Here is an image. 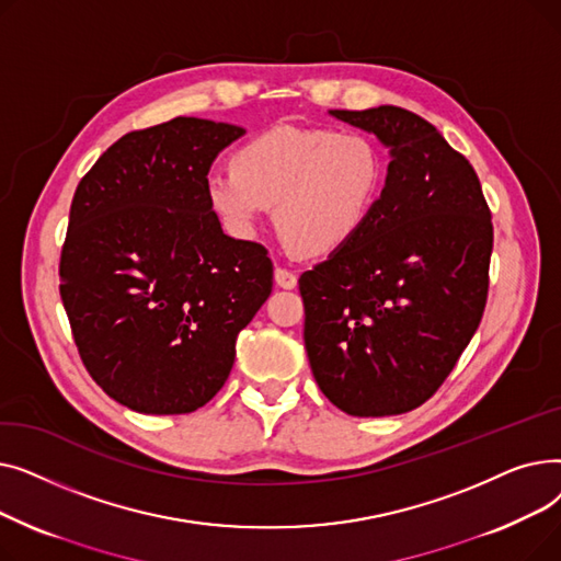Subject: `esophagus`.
Instances as JSON below:
<instances>
[{
	"label": "esophagus",
	"mask_w": 561,
	"mask_h": 561,
	"mask_svg": "<svg viewBox=\"0 0 561 561\" xmlns=\"http://www.w3.org/2000/svg\"><path fill=\"white\" fill-rule=\"evenodd\" d=\"M275 282L279 288H296L298 286L296 273H290L286 268H275Z\"/></svg>",
	"instance_id": "esophagus-1"
}]
</instances>
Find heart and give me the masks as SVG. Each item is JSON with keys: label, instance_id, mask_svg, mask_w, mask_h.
I'll return each instance as SVG.
<instances>
[{"label": "heart", "instance_id": "b5f03b06", "mask_svg": "<svg viewBox=\"0 0 561 561\" xmlns=\"http://www.w3.org/2000/svg\"><path fill=\"white\" fill-rule=\"evenodd\" d=\"M381 186V157L357 131L282 125L206 174V199L236 239H252L275 206L286 243L330 256L364 229Z\"/></svg>", "mask_w": 561, "mask_h": 561}]
</instances>
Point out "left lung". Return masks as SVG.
Masks as SVG:
<instances>
[{"mask_svg": "<svg viewBox=\"0 0 561 561\" xmlns=\"http://www.w3.org/2000/svg\"><path fill=\"white\" fill-rule=\"evenodd\" d=\"M330 115L391 161L364 229L298 282L305 347L332 404L396 416L444 385L480 325L491 214L473 165L421 115L389 104Z\"/></svg>", "mask_w": 561, "mask_h": 561, "instance_id": "8db88e82", "label": "left lung"}]
</instances>
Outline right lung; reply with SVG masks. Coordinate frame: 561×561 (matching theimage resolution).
Returning a JSON list of instances; mask_svg holds the SVG:
<instances>
[{"mask_svg":"<svg viewBox=\"0 0 561 561\" xmlns=\"http://www.w3.org/2000/svg\"><path fill=\"white\" fill-rule=\"evenodd\" d=\"M243 134L202 117L131 131L72 197L61 300L88 373L138 414L209 402L273 290L268 250L227 236L206 199L211 163Z\"/></svg>","mask_w":561,"mask_h":561,"instance_id":"1","label":"right lung"}]
</instances>
